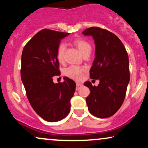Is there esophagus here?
I'll return each instance as SVG.
<instances>
[{
    "label": "esophagus",
    "instance_id": "1",
    "mask_svg": "<svg viewBox=\"0 0 148 148\" xmlns=\"http://www.w3.org/2000/svg\"><path fill=\"white\" fill-rule=\"evenodd\" d=\"M81 86H82V84H81V83H79V82H77L76 83V90H78L81 87Z\"/></svg>",
    "mask_w": 148,
    "mask_h": 148
}]
</instances>
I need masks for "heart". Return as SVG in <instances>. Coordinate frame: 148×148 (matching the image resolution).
Returning <instances> with one entry per match:
<instances>
[{
	"label": "heart",
	"instance_id": "obj_1",
	"mask_svg": "<svg viewBox=\"0 0 148 148\" xmlns=\"http://www.w3.org/2000/svg\"><path fill=\"white\" fill-rule=\"evenodd\" d=\"M73 44L77 47L80 52L83 54L88 50H91V46L87 41L81 38H77L73 41ZM66 46L64 44H60L58 47L56 51V57L59 62H62L64 60V55L65 52ZM86 68L84 67L77 65H71L64 70V74L67 76L71 79L79 80L81 78Z\"/></svg>",
	"mask_w": 148,
	"mask_h": 148
}]
</instances>
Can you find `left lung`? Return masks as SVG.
Here are the masks:
<instances>
[{
  "label": "left lung",
  "mask_w": 148,
  "mask_h": 148,
  "mask_svg": "<svg viewBox=\"0 0 148 148\" xmlns=\"http://www.w3.org/2000/svg\"><path fill=\"white\" fill-rule=\"evenodd\" d=\"M82 34L94 39L95 58L90 76L99 81L97 86L90 81L84 83L90 91L86 98L88 110L97 118H109L118 111L125 99L130 79L128 54L123 42L108 30L91 27Z\"/></svg>",
  "instance_id": "1"
}]
</instances>
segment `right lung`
I'll list each match as a JSON object with an SVG mask.
<instances>
[{"mask_svg": "<svg viewBox=\"0 0 148 148\" xmlns=\"http://www.w3.org/2000/svg\"><path fill=\"white\" fill-rule=\"evenodd\" d=\"M68 33L43 29L25 45L21 55V78L28 101L36 113L48 122H58L70 111V100L76 84L64 77L63 83L54 84L59 76L56 51L60 40Z\"/></svg>", "mask_w": 148, "mask_h": 148, "instance_id": "obj_1", "label": "right lung"}]
</instances>
